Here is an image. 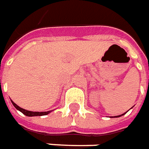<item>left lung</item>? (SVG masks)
I'll return each instance as SVG.
<instances>
[{
	"instance_id": "obj_1",
	"label": "left lung",
	"mask_w": 149,
	"mask_h": 149,
	"mask_svg": "<svg viewBox=\"0 0 149 149\" xmlns=\"http://www.w3.org/2000/svg\"><path fill=\"white\" fill-rule=\"evenodd\" d=\"M126 112H127V111H126ZM126 112H125V113H126ZM125 113L122 114V115H120V116H115V117H120V116H123V115H124V114H125Z\"/></svg>"
}]
</instances>
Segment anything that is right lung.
Listing matches in <instances>:
<instances>
[{
	"mask_svg": "<svg viewBox=\"0 0 149 149\" xmlns=\"http://www.w3.org/2000/svg\"><path fill=\"white\" fill-rule=\"evenodd\" d=\"M13 103V105L15 107L16 109H17L18 111H20L21 112L24 114L26 116H46L48 115L49 112H51L52 111H42V112H39V111H27L23 109L22 107H20L19 106H17L15 103H13V101H11Z\"/></svg>",
	"mask_w": 149,
	"mask_h": 149,
	"instance_id": "add662e5",
	"label": "right lung"
}]
</instances>
